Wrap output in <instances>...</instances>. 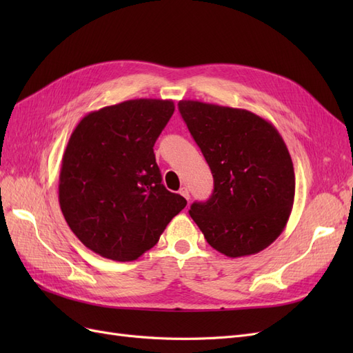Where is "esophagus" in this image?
<instances>
[{"label": "esophagus", "mask_w": 353, "mask_h": 353, "mask_svg": "<svg viewBox=\"0 0 353 353\" xmlns=\"http://www.w3.org/2000/svg\"><path fill=\"white\" fill-rule=\"evenodd\" d=\"M179 194H181V196H183L184 199L190 200V193H188V190H187V187H181V188H179Z\"/></svg>", "instance_id": "34e87169"}]
</instances>
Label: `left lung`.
Masks as SVG:
<instances>
[{"mask_svg":"<svg viewBox=\"0 0 353 353\" xmlns=\"http://www.w3.org/2000/svg\"><path fill=\"white\" fill-rule=\"evenodd\" d=\"M179 113L213 175V193L190 216L228 258L266 249L283 232L294 201V169L276 128L244 109L181 100Z\"/></svg>","mask_w":353,"mask_h":353,"instance_id":"8db88e82","label":"left lung"}]
</instances>
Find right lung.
<instances>
[{
  "instance_id": "add662e5",
  "label": "right lung",
  "mask_w": 353,
  "mask_h": 353,
  "mask_svg": "<svg viewBox=\"0 0 353 353\" xmlns=\"http://www.w3.org/2000/svg\"><path fill=\"white\" fill-rule=\"evenodd\" d=\"M174 110L172 100H128L83 116L69 138L60 208L74 236L103 258L138 259L187 205L162 184L153 150Z\"/></svg>"
}]
</instances>
